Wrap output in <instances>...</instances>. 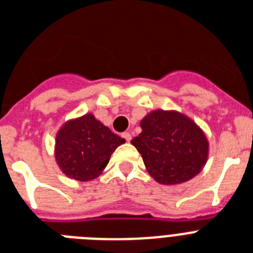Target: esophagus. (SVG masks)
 Listing matches in <instances>:
<instances>
[{"label": "esophagus", "mask_w": 253, "mask_h": 253, "mask_svg": "<svg viewBox=\"0 0 253 253\" xmlns=\"http://www.w3.org/2000/svg\"><path fill=\"white\" fill-rule=\"evenodd\" d=\"M122 138L126 139V142H130V140H131V134H130V132H123Z\"/></svg>", "instance_id": "34e87169"}]
</instances>
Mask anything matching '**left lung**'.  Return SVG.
<instances>
[{"mask_svg": "<svg viewBox=\"0 0 253 253\" xmlns=\"http://www.w3.org/2000/svg\"><path fill=\"white\" fill-rule=\"evenodd\" d=\"M142 132L131 143L159 184L189 181L206 164L209 143L204 131L178 111L155 110L140 122Z\"/></svg>", "mask_w": 253, "mask_h": 253, "instance_id": "obj_1", "label": "left lung"}]
</instances>
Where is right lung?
I'll return each mask as SVG.
<instances>
[{"instance_id": "obj_1", "label": "right lung", "mask_w": 253, "mask_h": 253, "mask_svg": "<svg viewBox=\"0 0 253 253\" xmlns=\"http://www.w3.org/2000/svg\"><path fill=\"white\" fill-rule=\"evenodd\" d=\"M125 143L93 114H85L63 125L56 135L55 156L63 173L79 181L98 177L115 148Z\"/></svg>"}]
</instances>
